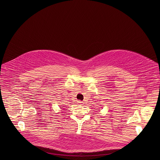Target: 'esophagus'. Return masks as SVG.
<instances>
[{
    "mask_svg": "<svg viewBox=\"0 0 160 160\" xmlns=\"http://www.w3.org/2000/svg\"><path fill=\"white\" fill-rule=\"evenodd\" d=\"M78 102L79 104H80V105H82V104H82V102H80V101H78Z\"/></svg>",
    "mask_w": 160,
    "mask_h": 160,
    "instance_id": "34e87169",
    "label": "esophagus"
}]
</instances>
